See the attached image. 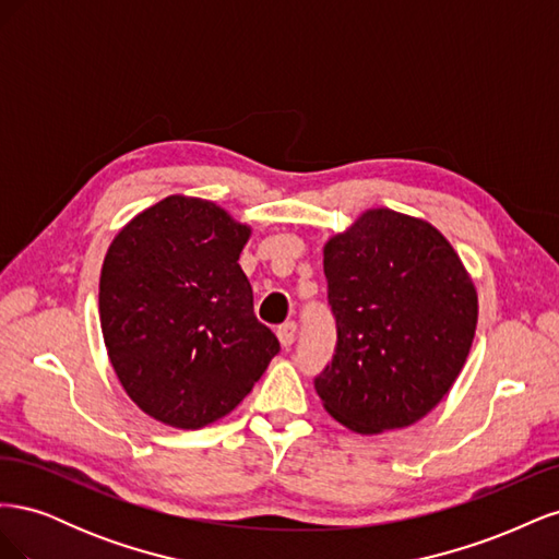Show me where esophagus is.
<instances>
[{
	"label": "esophagus",
	"mask_w": 559,
	"mask_h": 559,
	"mask_svg": "<svg viewBox=\"0 0 559 559\" xmlns=\"http://www.w3.org/2000/svg\"><path fill=\"white\" fill-rule=\"evenodd\" d=\"M296 321H286V324H282L280 329H277V337H280V343H282V347H292L294 345V341H296Z\"/></svg>",
	"instance_id": "obj_1"
}]
</instances>
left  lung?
I'll use <instances>...</instances> for the list:
<instances>
[{
    "mask_svg": "<svg viewBox=\"0 0 559 559\" xmlns=\"http://www.w3.org/2000/svg\"><path fill=\"white\" fill-rule=\"evenodd\" d=\"M335 354L314 378L324 408L357 433L431 413L468 357L478 296L431 224L368 210L324 247Z\"/></svg>",
    "mask_w": 559,
    "mask_h": 559,
    "instance_id": "1",
    "label": "left lung"
}]
</instances>
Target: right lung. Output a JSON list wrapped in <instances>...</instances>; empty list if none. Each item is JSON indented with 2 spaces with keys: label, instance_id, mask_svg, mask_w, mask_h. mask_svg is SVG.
<instances>
[{
  "label": "right lung",
  "instance_id": "add662e5",
  "mask_svg": "<svg viewBox=\"0 0 559 559\" xmlns=\"http://www.w3.org/2000/svg\"><path fill=\"white\" fill-rule=\"evenodd\" d=\"M249 233L210 200L170 195L107 251L99 324L109 359L126 394L163 425L222 419L280 352L238 263Z\"/></svg>",
  "mask_w": 559,
  "mask_h": 559
}]
</instances>
